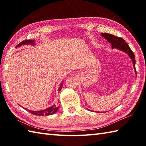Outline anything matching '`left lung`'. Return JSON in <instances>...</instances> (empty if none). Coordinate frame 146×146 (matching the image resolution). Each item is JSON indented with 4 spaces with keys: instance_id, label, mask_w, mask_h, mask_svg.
Here are the masks:
<instances>
[{
    "instance_id": "obj_1",
    "label": "left lung",
    "mask_w": 146,
    "mask_h": 146,
    "mask_svg": "<svg viewBox=\"0 0 146 146\" xmlns=\"http://www.w3.org/2000/svg\"><path fill=\"white\" fill-rule=\"evenodd\" d=\"M102 36H103L104 38L106 39L107 41L111 43V48H117L119 49V50L125 52V53L129 55V56L131 58L132 60L133 66L135 69V72L136 73V70H135V56L134 52H132L131 49L130 48L127 43H126L125 40L122 39V38H119V37L115 36L114 35H110V34L108 33H101Z\"/></svg>"
}]
</instances>
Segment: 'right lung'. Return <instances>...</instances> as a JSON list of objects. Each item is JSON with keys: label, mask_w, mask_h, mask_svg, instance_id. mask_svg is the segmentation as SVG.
<instances>
[{"label": "right lung", "mask_w": 146, "mask_h": 146, "mask_svg": "<svg viewBox=\"0 0 146 146\" xmlns=\"http://www.w3.org/2000/svg\"><path fill=\"white\" fill-rule=\"evenodd\" d=\"M26 44L35 45V40H26V41H22L21 42L19 43V44H17V46H16V47L15 48L19 47V46H21L22 45H26ZM62 87H63V83H61L60 87H59L58 91H60ZM24 109H26V108H24ZM58 109H59L58 105L54 104L53 105H52L51 107L46 108V109H45V110H42L33 111V110H30L28 109H26V110H28L29 112H30L31 113H32L33 115H35L43 116V115H50L54 114V113L56 112Z\"/></svg>", "instance_id": "obj_1"}]
</instances>
